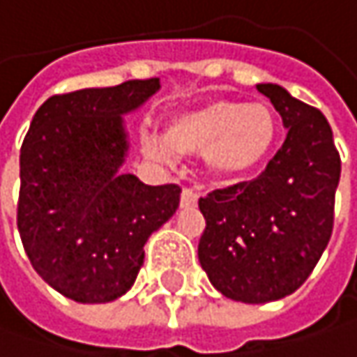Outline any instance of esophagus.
Returning a JSON list of instances; mask_svg holds the SVG:
<instances>
[{
    "instance_id": "esophagus-1",
    "label": "esophagus",
    "mask_w": 357,
    "mask_h": 357,
    "mask_svg": "<svg viewBox=\"0 0 357 357\" xmlns=\"http://www.w3.org/2000/svg\"><path fill=\"white\" fill-rule=\"evenodd\" d=\"M198 202V194L190 188H183L181 190V206H194Z\"/></svg>"
}]
</instances>
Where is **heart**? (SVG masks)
Here are the masks:
<instances>
[{
    "mask_svg": "<svg viewBox=\"0 0 357 357\" xmlns=\"http://www.w3.org/2000/svg\"><path fill=\"white\" fill-rule=\"evenodd\" d=\"M279 135V116L266 102L210 100L174 116L163 141L149 139L145 151L163 159L204 153L210 178L238 181L268 161Z\"/></svg>",
    "mask_w": 357,
    "mask_h": 357,
    "instance_id": "obj_1",
    "label": "heart"
}]
</instances>
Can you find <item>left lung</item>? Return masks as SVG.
I'll return each mask as SVG.
<instances>
[{
	"mask_svg": "<svg viewBox=\"0 0 357 357\" xmlns=\"http://www.w3.org/2000/svg\"><path fill=\"white\" fill-rule=\"evenodd\" d=\"M287 139L257 179L199 198L198 259L210 283L242 303H268L307 281L333 230L342 159L327 119L279 84H257Z\"/></svg>",
	"mask_w": 357,
	"mask_h": 357,
	"instance_id": "obj_1",
	"label": "left lung"
}]
</instances>
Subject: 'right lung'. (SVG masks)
<instances>
[{"instance_id":"right-lung-1","label":"right lung","mask_w":357,"mask_h":357,"mask_svg":"<svg viewBox=\"0 0 357 357\" xmlns=\"http://www.w3.org/2000/svg\"><path fill=\"white\" fill-rule=\"evenodd\" d=\"M159 91V78L50 96L20 151L17 230L36 273L78 303L125 295L147 238L179 206L176 183L121 174L129 141L123 115Z\"/></svg>"}]
</instances>
